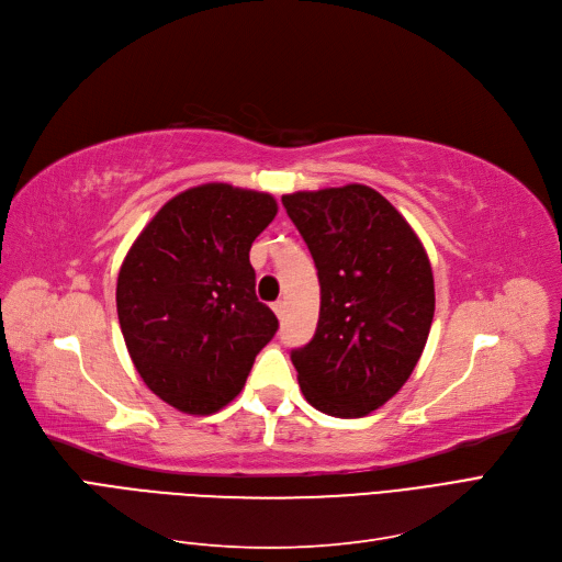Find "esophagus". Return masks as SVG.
<instances>
[{"mask_svg":"<svg viewBox=\"0 0 562 562\" xmlns=\"http://www.w3.org/2000/svg\"><path fill=\"white\" fill-rule=\"evenodd\" d=\"M273 313L278 315V319L284 317V301H276V303H273Z\"/></svg>","mask_w":562,"mask_h":562,"instance_id":"esophagus-1","label":"esophagus"}]
</instances>
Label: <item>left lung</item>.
Here are the masks:
<instances>
[{"mask_svg":"<svg viewBox=\"0 0 562 562\" xmlns=\"http://www.w3.org/2000/svg\"><path fill=\"white\" fill-rule=\"evenodd\" d=\"M315 259L322 305L313 340L292 351L305 401L355 419L396 396L428 340L432 270L419 236L366 184L284 194Z\"/></svg>","mask_w":562,"mask_h":562,"instance_id":"8db88e82","label":"left lung"}]
</instances>
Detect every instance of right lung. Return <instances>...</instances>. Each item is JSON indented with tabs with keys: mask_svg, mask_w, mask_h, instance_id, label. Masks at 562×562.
<instances>
[{
	"mask_svg": "<svg viewBox=\"0 0 562 562\" xmlns=\"http://www.w3.org/2000/svg\"><path fill=\"white\" fill-rule=\"evenodd\" d=\"M278 215L266 192L207 182L143 228L117 276V319L143 382L171 407L232 403L278 317L255 294L249 247Z\"/></svg>",
	"mask_w": 562,
	"mask_h": 562,
	"instance_id": "obj_1",
	"label": "right lung"
}]
</instances>
